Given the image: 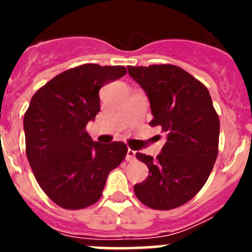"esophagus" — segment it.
Masks as SVG:
<instances>
[{
    "instance_id": "1",
    "label": "esophagus",
    "mask_w": 252,
    "mask_h": 252,
    "mask_svg": "<svg viewBox=\"0 0 252 252\" xmlns=\"http://www.w3.org/2000/svg\"><path fill=\"white\" fill-rule=\"evenodd\" d=\"M135 155H136V151H133V150H131V149H128L127 154H126V160H127V161H133V160L136 159V157H135Z\"/></svg>"
}]
</instances>
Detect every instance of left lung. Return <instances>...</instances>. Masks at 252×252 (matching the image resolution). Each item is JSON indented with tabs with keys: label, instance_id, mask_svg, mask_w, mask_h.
Returning <instances> with one entry per match:
<instances>
[{
	"label": "left lung",
	"instance_id": "obj_1",
	"mask_svg": "<svg viewBox=\"0 0 252 252\" xmlns=\"http://www.w3.org/2000/svg\"><path fill=\"white\" fill-rule=\"evenodd\" d=\"M128 74L150 101L166 142L155 159L136 153L149 177L135 184L137 199L153 209H173L190 201L206 184L218 155L220 119L203 83L171 64L128 66Z\"/></svg>",
	"mask_w": 252,
	"mask_h": 252
}]
</instances>
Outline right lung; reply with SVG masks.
I'll use <instances>...</instances> for the list:
<instances>
[{
	"label": "right lung",
	"mask_w": 252,
	"mask_h": 252,
	"mask_svg": "<svg viewBox=\"0 0 252 252\" xmlns=\"http://www.w3.org/2000/svg\"><path fill=\"white\" fill-rule=\"evenodd\" d=\"M122 65L83 64L49 81L24 116L26 157L51 201L82 209L98 201L110 171L127 154L124 142L99 144L86 131L99 112V90L126 74Z\"/></svg>",
	"instance_id": "right-lung-1"
}]
</instances>
